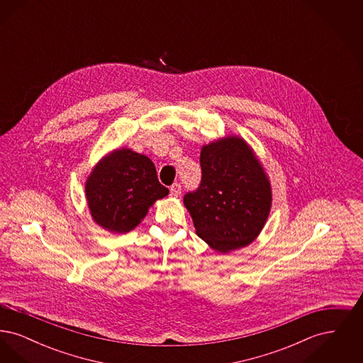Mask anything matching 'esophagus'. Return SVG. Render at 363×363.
I'll return each mask as SVG.
<instances>
[{
  "label": "esophagus",
  "instance_id": "1",
  "mask_svg": "<svg viewBox=\"0 0 363 363\" xmlns=\"http://www.w3.org/2000/svg\"><path fill=\"white\" fill-rule=\"evenodd\" d=\"M170 194H172L173 197H178V196L181 194V185H179L178 182H175V184H173V185L170 186Z\"/></svg>",
  "mask_w": 363,
  "mask_h": 363
}]
</instances>
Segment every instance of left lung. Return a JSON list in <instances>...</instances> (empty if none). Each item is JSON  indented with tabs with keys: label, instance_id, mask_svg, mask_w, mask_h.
Here are the masks:
<instances>
[{
	"label": "left lung",
	"instance_id": "left-lung-1",
	"mask_svg": "<svg viewBox=\"0 0 363 363\" xmlns=\"http://www.w3.org/2000/svg\"><path fill=\"white\" fill-rule=\"evenodd\" d=\"M201 181L184 196L197 235L220 253L255 241L271 209V185L259 160L240 138L204 145Z\"/></svg>",
	"mask_w": 363,
	"mask_h": 363
}]
</instances>
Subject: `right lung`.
Returning a JSON list of instances; mask_svg holds the SVG:
<instances>
[{
  "label": "right lung",
  "mask_w": 363,
  "mask_h": 363,
  "mask_svg": "<svg viewBox=\"0 0 363 363\" xmlns=\"http://www.w3.org/2000/svg\"><path fill=\"white\" fill-rule=\"evenodd\" d=\"M86 194L98 225L108 231L128 233L169 189L159 182L148 156L123 148L98 163L86 179Z\"/></svg>",
  "instance_id": "1"
}]
</instances>
